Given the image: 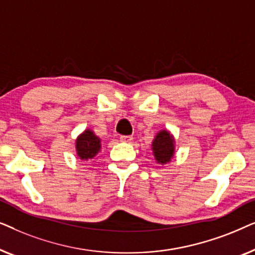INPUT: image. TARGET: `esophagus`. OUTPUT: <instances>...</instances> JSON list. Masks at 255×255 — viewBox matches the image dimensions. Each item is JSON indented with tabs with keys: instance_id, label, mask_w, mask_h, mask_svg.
<instances>
[{
	"instance_id": "1",
	"label": "esophagus",
	"mask_w": 255,
	"mask_h": 255,
	"mask_svg": "<svg viewBox=\"0 0 255 255\" xmlns=\"http://www.w3.org/2000/svg\"><path fill=\"white\" fill-rule=\"evenodd\" d=\"M132 139H133V137H132V135H121L120 140L122 142H131Z\"/></svg>"
}]
</instances>
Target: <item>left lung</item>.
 I'll use <instances>...</instances> for the list:
<instances>
[{
    "label": "left lung",
    "instance_id": "left-lung-1",
    "mask_svg": "<svg viewBox=\"0 0 255 255\" xmlns=\"http://www.w3.org/2000/svg\"><path fill=\"white\" fill-rule=\"evenodd\" d=\"M151 149L159 165H167L175 155V138L169 130H160L153 139Z\"/></svg>",
    "mask_w": 255,
    "mask_h": 255
}]
</instances>
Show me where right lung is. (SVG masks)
I'll use <instances>...</instances> for the list:
<instances>
[{
	"label": "right lung",
	"instance_id": "add662e5",
	"mask_svg": "<svg viewBox=\"0 0 255 255\" xmlns=\"http://www.w3.org/2000/svg\"><path fill=\"white\" fill-rule=\"evenodd\" d=\"M101 141L102 140L100 137H97L95 132L90 128H86L75 139L76 156L81 161H89L94 159L102 148Z\"/></svg>",
	"mask_w": 255,
	"mask_h": 255
}]
</instances>
